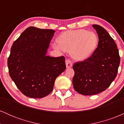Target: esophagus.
Masks as SVG:
<instances>
[{
	"label": "esophagus",
	"mask_w": 124,
	"mask_h": 124,
	"mask_svg": "<svg viewBox=\"0 0 124 124\" xmlns=\"http://www.w3.org/2000/svg\"><path fill=\"white\" fill-rule=\"evenodd\" d=\"M66 66L67 68H70L73 65V63H72V62L69 59H67L66 60Z\"/></svg>",
	"instance_id": "34e87169"
}]
</instances>
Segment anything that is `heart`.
<instances>
[{
    "label": "heart",
    "instance_id": "heart-1",
    "mask_svg": "<svg viewBox=\"0 0 124 124\" xmlns=\"http://www.w3.org/2000/svg\"><path fill=\"white\" fill-rule=\"evenodd\" d=\"M99 38L95 32L85 29L66 31L58 38L52 46L58 51L70 52L73 59L83 61L91 56L97 47Z\"/></svg>",
    "mask_w": 124,
    "mask_h": 124
}]
</instances>
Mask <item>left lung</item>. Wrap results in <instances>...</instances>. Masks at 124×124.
<instances>
[{
    "label": "left lung",
    "instance_id": "obj_1",
    "mask_svg": "<svg viewBox=\"0 0 124 124\" xmlns=\"http://www.w3.org/2000/svg\"><path fill=\"white\" fill-rule=\"evenodd\" d=\"M93 27L99 36L97 48L89 58L73 66V87L85 96L97 94L107 89L116 79L120 63L114 40L100 25Z\"/></svg>",
    "mask_w": 124,
    "mask_h": 124
}]
</instances>
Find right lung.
Returning a JSON list of instances; mask_svg holds the SVG:
<instances>
[{"instance_id": "1", "label": "right lung", "mask_w": 124, "mask_h": 124, "mask_svg": "<svg viewBox=\"0 0 124 124\" xmlns=\"http://www.w3.org/2000/svg\"><path fill=\"white\" fill-rule=\"evenodd\" d=\"M55 31L29 27L13 44L8 59V72L23 94L39 99L52 91L55 79L66 69L63 56H46Z\"/></svg>"}]
</instances>
